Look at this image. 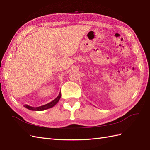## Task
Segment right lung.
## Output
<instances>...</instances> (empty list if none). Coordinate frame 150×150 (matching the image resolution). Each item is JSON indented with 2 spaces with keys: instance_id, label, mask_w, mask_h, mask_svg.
<instances>
[{
  "instance_id": "1",
  "label": "right lung",
  "mask_w": 150,
  "mask_h": 150,
  "mask_svg": "<svg viewBox=\"0 0 150 150\" xmlns=\"http://www.w3.org/2000/svg\"><path fill=\"white\" fill-rule=\"evenodd\" d=\"M60 97H61V94L59 93L58 96H57V97L55 98L53 100H52V102H50V103H47L46 104L43 105V106H41L32 107V106H28V105L26 104V105H24V107L26 108L28 110H32V111H43V110H45L47 109H49V108H51L55 106V105L59 101Z\"/></svg>"
}]
</instances>
